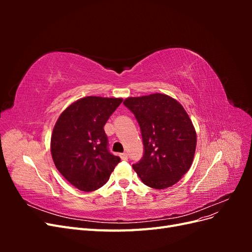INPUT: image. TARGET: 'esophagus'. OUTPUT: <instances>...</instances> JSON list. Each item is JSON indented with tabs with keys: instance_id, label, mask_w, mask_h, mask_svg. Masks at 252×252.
<instances>
[{
	"instance_id": "34e87169",
	"label": "esophagus",
	"mask_w": 252,
	"mask_h": 252,
	"mask_svg": "<svg viewBox=\"0 0 252 252\" xmlns=\"http://www.w3.org/2000/svg\"><path fill=\"white\" fill-rule=\"evenodd\" d=\"M120 157H121L122 159H124V161H126V159L128 158V155L126 154V152H123V154H121Z\"/></svg>"
}]
</instances>
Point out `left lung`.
<instances>
[{
    "mask_svg": "<svg viewBox=\"0 0 252 252\" xmlns=\"http://www.w3.org/2000/svg\"><path fill=\"white\" fill-rule=\"evenodd\" d=\"M124 105L141 128L144 155L132 165L145 185L168 188L192 164L196 133L183 106L169 95L154 94L127 97Z\"/></svg>",
    "mask_w": 252,
    "mask_h": 252,
    "instance_id": "8db88e82",
    "label": "left lung"
}]
</instances>
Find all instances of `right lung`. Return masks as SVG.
Wrapping results in <instances>:
<instances>
[{"label": "right lung", "instance_id": "obj_1", "mask_svg": "<svg viewBox=\"0 0 252 252\" xmlns=\"http://www.w3.org/2000/svg\"><path fill=\"white\" fill-rule=\"evenodd\" d=\"M122 98L86 96L61 113L50 150L60 173L82 191H94L109 180L121 158L108 149L104 126Z\"/></svg>", "mask_w": 252, "mask_h": 252}]
</instances>
